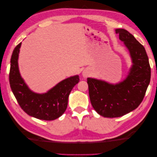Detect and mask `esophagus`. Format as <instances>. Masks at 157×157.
Wrapping results in <instances>:
<instances>
[{
    "instance_id": "obj_1",
    "label": "esophagus",
    "mask_w": 157,
    "mask_h": 157,
    "mask_svg": "<svg viewBox=\"0 0 157 157\" xmlns=\"http://www.w3.org/2000/svg\"><path fill=\"white\" fill-rule=\"evenodd\" d=\"M90 72L88 69H85V70L83 71V72H82V75L84 77V78H86V77H88L89 76Z\"/></svg>"
}]
</instances>
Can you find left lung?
Instances as JSON below:
<instances>
[{
  "label": "left lung",
  "instance_id": "8db88e82",
  "mask_svg": "<svg viewBox=\"0 0 157 157\" xmlns=\"http://www.w3.org/2000/svg\"><path fill=\"white\" fill-rule=\"evenodd\" d=\"M129 52L132 65L122 81L112 84L94 78H87L92 107L104 117H118L137 109L150 84L151 68L143 46L127 30H115Z\"/></svg>",
  "mask_w": 157,
  "mask_h": 157
}]
</instances>
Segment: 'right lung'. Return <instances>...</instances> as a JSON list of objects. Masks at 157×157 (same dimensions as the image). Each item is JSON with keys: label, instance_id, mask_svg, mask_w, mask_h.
<instances>
[{"label": "right lung", "instance_id": "obj_1", "mask_svg": "<svg viewBox=\"0 0 157 157\" xmlns=\"http://www.w3.org/2000/svg\"><path fill=\"white\" fill-rule=\"evenodd\" d=\"M21 42L14 48L10 60V87L19 106L30 116L42 120H54L60 117L67 107L71 90L79 82L78 75L64 79L45 93L32 91L21 76L18 59Z\"/></svg>", "mask_w": 157, "mask_h": 157}]
</instances>
